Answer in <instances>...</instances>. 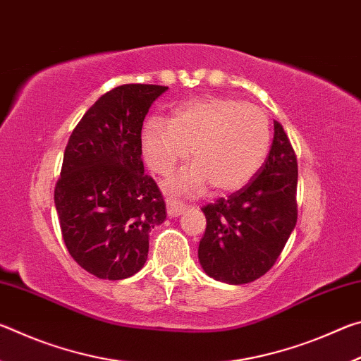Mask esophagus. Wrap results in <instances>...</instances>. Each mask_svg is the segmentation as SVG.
<instances>
[{
	"instance_id": "1",
	"label": "esophagus",
	"mask_w": 361,
	"mask_h": 361,
	"mask_svg": "<svg viewBox=\"0 0 361 361\" xmlns=\"http://www.w3.org/2000/svg\"><path fill=\"white\" fill-rule=\"evenodd\" d=\"M166 204H167V213L169 216H180L183 212H185L186 205L180 202V200H176L173 197H167L166 199Z\"/></svg>"
}]
</instances>
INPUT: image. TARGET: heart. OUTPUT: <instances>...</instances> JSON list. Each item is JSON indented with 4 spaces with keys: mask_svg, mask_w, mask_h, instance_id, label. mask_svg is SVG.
<instances>
[{
    "mask_svg": "<svg viewBox=\"0 0 361 361\" xmlns=\"http://www.w3.org/2000/svg\"><path fill=\"white\" fill-rule=\"evenodd\" d=\"M271 127L259 106L229 97H200L173 109L170 119L151 118L143 130V152L154 172L169 175L186 161L194 166L170 181L175 192H218L247 185L264 162Z\"/></svg>",
    "mask_w": 361,
    "mask_h": 361,
    "instance_id": "obj_1",
    "label": "heart"
}]
</instances>
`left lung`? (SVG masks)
Instances as JSON below:
<instances>
[{"instance_id":"8db88e82","label":"left lung","mask_w":361,"mask_h":361,"mask_svg":"<svg viewBox=\"0 0 361 361\" xmlns=\"http://www.w3.org/2000/svg\"><path fill=\"white\" fill-rule=\"evenodd\" d=\"M298 162L283 127L274 121L269 156L247 186L202 207L199 243L205 274L229 285L250 283L276 264L295 229Z\"/></svg>"}]
</instances>
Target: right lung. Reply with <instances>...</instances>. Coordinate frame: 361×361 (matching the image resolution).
<instances>
[{
	"instance_id": "right-lung-1",
	"label": "right lung",
	"mask_w": 361,
	"mask_h": 361,
	"mask_svg": "<svg viewBox=\"0 0 361 361\" xmlns=\"http://www.w3.org/2000/svg\"><path fill=\"white\" fill-rule=\"evenodd\" d=\"M167 89H111L87 109L65 148L54 191L60 229L71 258L99 279L137 274L148 258L151 229L167 216L142 161L145 116Z\"/></svg>"
}]
</instances>
